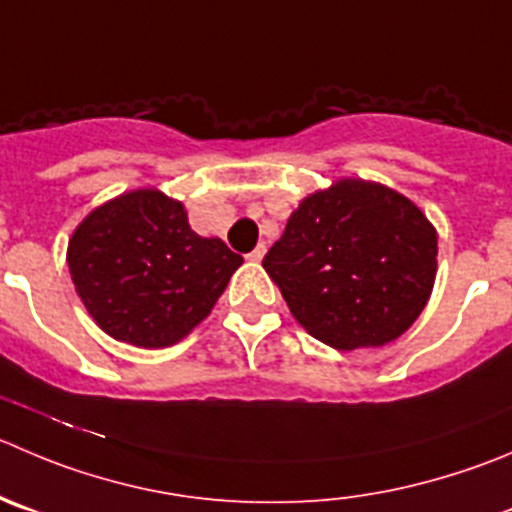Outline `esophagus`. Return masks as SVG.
I'll list each match as a JSON object with an SVG mask.
<instances>
[{
    "mask_svg": "<svg viewBox=\"0 0 512 512\" xmlns=\"http://www.w3.org/2000/svg\"><path fill=\"white\" fill-rule=\"evenodd\" d=\"M264 253H266V246H264V243H259V246H256L251 253H248L246 259L251 261V264H259V261L264 259Z\"/></svg>",
    "mask_w": 512,
    "mask_h": 512,
    "instance_id": "1",
    "label": "esophagus"
}]
</instances>
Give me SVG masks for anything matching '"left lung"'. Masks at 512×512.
Returning a JSON list of instances; mask_svg holds the SVG:
<instances>
[{
	"instance_id": "left-lung-1",
	"label": "left lung",
	"mask_w": 512,
	"mask_h": 512,
	"mask_svg": "<svg viewBox=\"0 0 512 512\" xmlns=\"http://www.w3.org/2000/svg\"><path fill=\"white\" fill-rule=\"evenodd\" d=\"M264 269L314 339L342 352L384 347L430 301L437 231L402 193L342 178L299 203Z\"/></svg>"
}]
</instances>
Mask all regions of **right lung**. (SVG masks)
I'll return each mask as SVG.
<instances>
[{"label": "right lung", "mask_w": 512, "mask_h": 512, "mask_svg": "<svg viewBox=\"0 0 512 512\" xmlns=\"http://www.w3.org/2000/svg\"><path fill=\"white\" fill-rule=\"evenodd\" d=\"M241 264L221 238L191 231L183 203L155 188L97 206L67 243L72 284L97 326L143 349L188 337Z\"/></svg>", "instance_id": "obj_1"}]
</instances>
